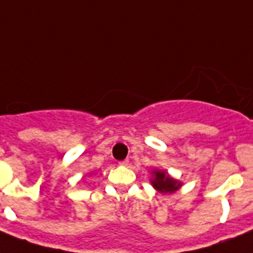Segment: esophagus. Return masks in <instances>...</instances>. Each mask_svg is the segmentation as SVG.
<instances>
[{"label":"esophagus","instance_id":"esophagus-1","mask_svg":"<svg viewBox=\"0 0 253 253\" xmlns=\"http://www.w3.org/2000/svg\"><path fill=\"white\" fill-rule=\"evenodd\" d=\"M128 164H129L128 160H124V161L119 162V165H120V166H128Z\"/></svg>","mask_w":253,"mask_h":253}]
</instances>
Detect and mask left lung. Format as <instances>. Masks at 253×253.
<instances>
[{"mask_svg": "<svg viewBox=\"0 0 253 253\" xmlns=\"http://www.w3.org/2000/svg\"><path fill=\"white\" fill-rule=\"evenodd\" d=\"M150 185L157 190L160 194H173L182 187V182L173 178L166 170L153 169Z\"/></svg>", "mask_w": 253, "mask_h": 253, "instance_id": "8db88e82", "label": "left lung"}]
</instances>
